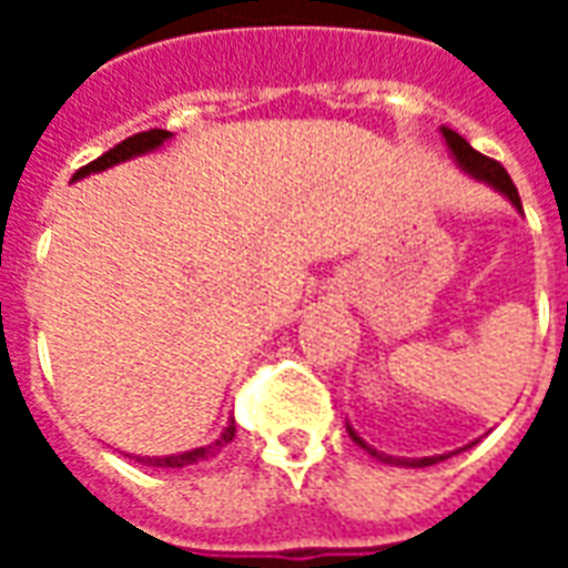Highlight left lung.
I'll use <instances>...</instances> for the list:
<instances>
[{
	"label": "left lung",
	"mask_w": 568,
	"mask_h": 568,
	"mask_svg": "<svg viewBox=\"0 0 568 568\" xmlns=\"http://www.w3.org/2000/svg\"><path fill=\"white\" fill-rule=\"evenodd\" d=\"M440 136H444V142H447V149H450L453 161L459 163V170L463 173H468L471 179H477V182H484V185H489L493 191H499L501 197L511 200V206L517 212H524V203H520V194H517V187H514L511 175L505 173V166H501L499 161H489L487 154H480V151H475L468 142L456 133V130L450 128H440ZM346 432H349V438L356 440L362 450H368L377 463H386V465H402V468H426V465H435L440 463V459H447V456H453V453H440V456H419V459H407V456H389V453L383 450H374L371 444H365V440L358 438L356 428L346 423ZM475 444V440H471ZM471 444H465V447H459V450H468ZM456 450V453H459Z\"/></svg>",
	"instance_id": "8db88e82"
}]
</instances>
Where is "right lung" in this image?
<instances>
[{
    "label": "right lung",
    "instance_id": "1",
    "mask_svg": "<svg viewBox=\"0 0 568 568\" xmlns=\"http://www.w3.org/2000/svg\"><path fill=\"white\" fill-rule=\"evenodd\" d=\"M173 140V133L170 130H145V133H136V136H128L124 142H118L115 149H109L103 158H97L88 166H81L79 173L72 175V182H79V179H88L91 173H103L109 166H118V163L130 161V158H140V154H149V151H158L163 142ZM236 426L234 419L222 428V435L206 444V447H194V450L185 453H173V456H136V463L142 465H158V468H187V465H197L206 463L212 456H219V453L234 440Z\"/></svg>",
    "mask_w": 568,
    "mask_h": 568
}]
</instances>
